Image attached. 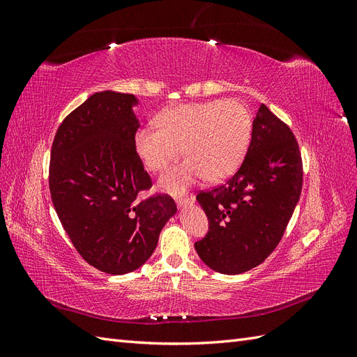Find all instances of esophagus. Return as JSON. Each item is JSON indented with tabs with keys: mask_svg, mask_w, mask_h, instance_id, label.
Returning a JSON list of instances; mask_svg holds the SVG:
<instances>
[{
	"mask_svg": "<svg viewBox=\"0 0 357 357\" xmlns=\"http://www.w3.org/2000/svg\"><path fill=\"white\" fill-rule=\"evenodd\" d=\"M176 202L178 207H185V205H192L195 202V195H188V197H177Z\"/></svg>",
	"mask_w": 357,
	"mask_h": 357,
	"instance_id": "obj_1",
	"label": "esophagus"
}]
</instances>
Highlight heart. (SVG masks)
Listing matches in <instances>:
<instances>
[{
    "mask_svg": "<svg viewBox=\"0 0 357 357\" xmlns=\"http://www.w3.org/2000/svg\"><path fill=\"white\" fill-rule=\"evenodd\" d=\"M252 114L236 100L185 104L135 134V150L150 171L165 169L183 150L188 158L159 180L168 192H183L207 176L218 181L238 168L252 138Z\"/></svg>",
    "mask_w": 357,
    "mask_h": 357,
    "instance_id": "obj_1",
    "label": "heart"
}]
</instances>
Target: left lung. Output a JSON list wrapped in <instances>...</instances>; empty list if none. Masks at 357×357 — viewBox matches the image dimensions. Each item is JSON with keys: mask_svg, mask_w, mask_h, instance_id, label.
Here are the masks:
<instances>
[{"mask_svg": "<svg viewBox=\"0 0 357 357\" xmlns=\"http://www.w3.org/2000/svg\"><path fill=\"white\" fill-rule=\"evenodd\" d=\"M302 159L290 128L262 104L238 171L197 201L208 232L195 243L202 262L220 274L248 271L274 252L301 197Z\"/></svg>", "mask_w": 357, "mask_h": 357, "instance_id": "1", "label": "left lung"}]
</instances>
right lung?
I'll return each instance as SVG.
<instances>
[{"instance_id": "obj_1", "label": "right lung", "mask_w": 357, "mask_h": 357, "mask_svg": "<svg viewBox=\"0 0 357 357\" xmlns=\"http://www.w3.org/2000/svg\"><path fill=\"white\" fill-rule=\"evenodd\" d=\"M137 102L131 93L91 95L63 119L50 152L49 189L63 229L86 262L112 275L142 266L177 211L165 193L138 199L152 178L135 150Z\"/></svg>"}]
</instances>
